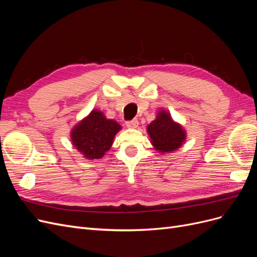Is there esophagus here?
<instances>
[{"label": "esophagus", "instance_id": "1", "mask_svg": "<svg viewBox=\"0 0 257 257\" xmlns=\"http://www.w3.org/2000/svg\"><path fill=\"white\" fill-rule=\"evenodd\" d=\"M126 126H127L128 128H136V127L138 126V121H137L136 119L127 121V122H126Z\"/></svg>", "mask_w": 257, "mask_h": 257}]
</instances>
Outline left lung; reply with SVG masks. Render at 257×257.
<instances>
[{"label":"left lung","mask_w":257,"mask_h":257,"mask_svg":"<svg viewBox=\"0 0 257 257\" xmlns=\"http://www.w3.org/2000/svg\"><path fill=\"white\" fill-rule=\"evenodd\" d=\"M150 143L159 153H173L186 141V131L180 123L175 121L167 110L158 111L155 119L147 126Z\"/></svg>","instance_id":"8db88e82"}]
</instances>
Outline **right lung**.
Segmentation results:
<instances>
[{"label":"right lung","mask_w":257,"mask_h":257,"mask_svg":"<svg viewBox=\"0 0 257 257\" xmlns=\"http://www.w3.org/2000/svg\"><path fill=\"white\" fill-rule=\"evenodd\" d=\"M120 124L107 119L103 111L93 109L71 131V141L77 151L87 160L102 159L113 144L114 136L121 131Z\"/></svg>","instance_id":"obj_1"}]
</instances>
